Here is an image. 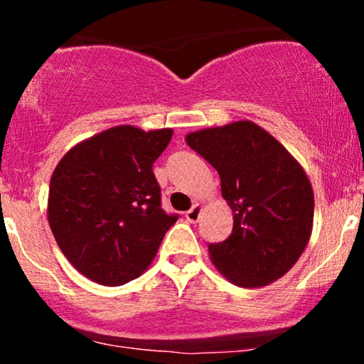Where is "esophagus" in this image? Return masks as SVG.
I'll return each mask as SVG.
<instances>
[{
    "mask_svg": "<svg viewBox=\"0 0 364 364\" xmlns=\"http://www.w3.org/2000/svg\"><path fill=\"white\" fill-rule=\"evenodd\" d=\"M202 212H203V207H202V203H195L193 207L190 208V210L186 212V220L188 223H191V224H195V223H198L200 220V215H202Z\"/></svg>",
    "mask_w": 364,
    "mask_h": 364,
    "instance_id": "1",
    "label": "esophagus"
}]
</instances>
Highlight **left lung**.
<instances>
[{"label":"left lung","mask_w":364,"mask_h":364,"mask_svg":"<svg viewBox=\"0 0 364 364\" xmlns=\"http://www.w3.org/2000/svg\"><path fill=\"white\" fill-rule=\"evenodd\" d=\"M186 144L220 176L232 210L231 236L208 245L220 274L240 287H263L299 260L313 231L315 195L306 173L267 129L250 119L191 132Z\"/></svg>","instance_id":"8db88e82"}]
</instances>
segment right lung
<instances>
[{"mask_svg":"<svg viewBox=\"0 0 364 364\" xmlns=\"http://www.w3.org/2000/svg\"><path fill=\"white\" fill-rule=\"evenodd\" d=\"M173 129L119 124L73 145L53 171L48 223L75 269L102 286H123L156 258L176 223L161 208L152 164Z\"/></svg>","mask_w":364,"mask_h":364,"instance_id":"right-lung-1","label":"right lung"}]
</instances>
